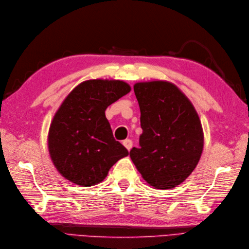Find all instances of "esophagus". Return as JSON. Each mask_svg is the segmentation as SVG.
I'll return each mask as SVG.
<instances>
[{
	"mask_svg": "<svg viewBox=\"0 0 249 249\" xmlns=\"http://www.w3.org/2000/svg\"><path fill=\"white\" fill-rule=\"evenodd\" d=\"M123 145L129 151L131 147H133V141H131L130 139H126L123 141Z\"/></svg>",
	"mask_w": 249,
	"mask_h": 249,
	"instance_id": "obj_1",
	"label": "esophagus"
}]
</instances>
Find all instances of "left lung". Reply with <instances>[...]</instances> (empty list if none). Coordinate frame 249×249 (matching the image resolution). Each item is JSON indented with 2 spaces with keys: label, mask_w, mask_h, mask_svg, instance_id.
Listing matches in <instances>:
<instances>
[{
  "label": "left lung",
  "mask_w": 249,
  "mask_h": 249,
  "mask_svg": "<svg viewBox=\"0 0 249 249\" xmlns=\"http://www.w3.org/2000/svg\"><path fill=\"white\" fill-rule=\"evenodd\" d=\"M140 107L142 135L131 160L151 186L170 189L194 171L203 149L199 116L188 98L172 83L134 86Z\"/></svg>",
  "instance_id": "1"
}]
</instances>
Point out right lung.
Returning a JSON list of instances; mask_svg holds the SVG:
<instances>
[{
	"instance_id": "add662e5",
	"label": "right lung",
	"mask_w": 249,
	"mask_h": 249,
	"mask_svg": "<svg viewBox=\"0 0 249 249\" xmlns=\"http://www.w3.org/2000/svg\"><path fill=\"white\" fill-rule=\"evenodd\" d=\"M119 80H89L68 95L49 129V152L57 170L80 186H92L128 151L116 141L106 118L108 106L127 94Z\"/></svg>"
}]
</instances>
